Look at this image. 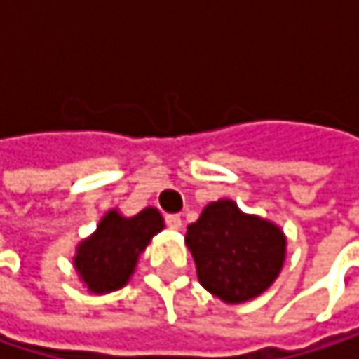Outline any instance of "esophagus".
I'll return each mask as SVG.
<instances>
[{
    "instance_id": "obj_1",
    "label": "esophagus",
    "mask_w": 359,
    "mask_h": 359,
    "mask_svg": "<svg viewBox=\"0 0 359 359\" xmlns=\"http://www.w3.org/2000/svg\"><path fill=\"white\" fill-rule=\"evenodd\" d=\"M164 220H166V224H168L170 229H175V231H179L180 226H182V220H180L179 214H166Z\"/></svg>"
}]
</instances>
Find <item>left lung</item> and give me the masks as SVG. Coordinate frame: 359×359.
Listing matches in <instances>:
<instances>
[{
	"mask_svg": "<svg viewBox=\"0 0 359 359\" xmlns=\"http://www.w3.org/2000/svg\"><path fill=\"white\" fill-rule=\"evenodd\" d=\"M187 245L199 283L226 304H241L264 293L285 262L283 231L257 216L243 214L235 201L220 199L189 224Z\"/></svg>",
	"mask_w": 359,
	"mask_h": 359,
	"instance_id": "obj_1",
	"label": "left lung"
}]
</instances>
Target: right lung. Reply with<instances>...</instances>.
I'll list each match as a JSON object with an SVG mask.
<instances>
[{
  "instance_id": "obj_1",
  "label": "right lung",
  "mask_w": 359,
  "mask_h": 359,
  "mask_svg": "<svg viewBox=\"0 0 359 359\" xmlns=\"http://www.w3.org/2000/svg\"><path fill=\"white\" fill-rule=\"evenodd\" d=\"M164 229V220L156 208H145L133 218L108 212L97 231L79 245L74 266L89 291L109 293L126 285L135 270L139 253L149 239Z\"/></svg>"
}]
</instances>
